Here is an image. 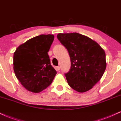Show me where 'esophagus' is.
I'll return each mask as SVG.
<instances>
[{"label": "esophagus", "mask_w": 121, "mask_h": 121, "mask_svg": "<svg viewBox=\"0 0 121 121\" xmlns=\"http://www.w3.org/2000/svg\"><path fill=\"white\" fill-rule=\"evenodd\" d=\"M60 67H59V66H58V67H56V71H59V70H60Z\"/></svg>", "instance_id": "34e87169"}]
</instances>
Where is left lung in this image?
Returning a JSON list of instances; mask_svg holds the SVG:
<instances>
[{
  "label": "left lung",
  "mask_w": 121,
  "mask_h": 121,
  "mask_svg": "<svg viewBox=\"0 0 121 121\" xmlns=\"http://www.w3.org/2000/svg\"><path fill=\"white\" fill-rule=\"evenodd\" d=\"M58 40L67 50L71 68L65 73L68 84L79 92L92 88L106 69L104 50L95 41L78 33H59Z\"/></svg>",
  "instance_id": "8db88e82"
}]
</instances>
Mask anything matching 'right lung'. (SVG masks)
I'll list each match as a JSON object with an SVG mask.
<instances>
[{
    "mask_svg": "<svg viewBox=\"0 0 121 121\" xmlns=\"http://www.w3.org/2000/svg\"><path fill=\"white\" fill-rule=\"evenodd\" d=\"M54 38L52 35H38L18 46L14 52L15 75L29 91H42L52 84L56 74L48 54Z\"/></svg>",
    "mask_w": 121,
    "mask_h": 121,
    "instance_id": "add662e5",
    "label": "right lung"
}]
</instances>
